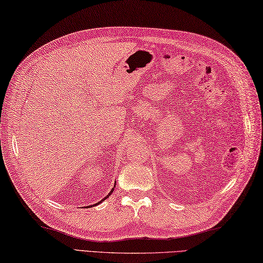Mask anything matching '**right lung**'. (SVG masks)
Wrapping results in <instances>:
<instances>
[{"label":"right lung","mask_w":263,"mask_h":263,"mask_svg":"<svg viewBox=\"0 0 263 263\" xmlns=\"http://www.w3.org/2000/svg\"><path fill=\"white\" fill-rule=\"evenodd\" d=\"M115 187H116V184H115V186H113V187H112V190L110 191V193H108V195H107V196H106L105 198H104V199H102L101 201H98V202H97V204H101V202H102V201H104V200H105V199H106V198H108V196H111V193L113 192V190H115ZM97 204H95V205H90V206H96ZM90 206H88V207H90Z\"/></svg>","instance_id":"obj_1"}]
</instances>
